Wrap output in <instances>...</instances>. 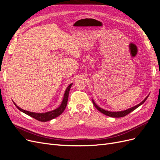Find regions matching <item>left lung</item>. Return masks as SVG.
Masks as SVG:
<instances>
[{
  "label": "left lung",
  "mask_w": 160,
  "mask_h": 160,
  "mask_svg": "<svg viewBox=\"0 0 160 160\" xmlns=\"http://www.w3.org/2000/svg\"><path fill=\"white\" fill-rule=\"evenodd\" d=\"M148 98V96H147L146 98V99H145L143 101H142V102L140 103L139 104L134 106V107H133L132 108H129V109H128L127 110H124V111H116V112H113V111H106L105 109H101V108L99 107V106H98V105L95 104V103L94 102L93 100H92V101H93V103L94 106L95 107V108L98 109V110H99L100 112H101L102 113H103V114H105L106 115H108V116H109V117H112V118H122V117H124V116H125V115H127L128 114H129V113L132 112V111H133V110H135V109H137L138 107H139L140 105H142L145 102V101H146Z\"/></svg>",
  "instance_id": "obj_1"
}]
</instances>
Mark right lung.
Returning a JSON list of instances; mask_svg holds the SVG:
<instances>
[{
	"label": "right lung",
	"instance_id": "add662e5",
	"mask_svg": "<svg viewBox=\"0 0 160 160\" xmlns=\"http://www.w3.org/2000/svg\"><path fill=\"white\" fill-rule=\"evenodd\" d=\"M72 85V83L70 84L68 87H67V88L65 92V95H64V98L63 99H62V103L61 104V105L59 106V108L57 109L51 111H49V112H47V113H33V112H31V111H28L26 110H24L21 108H20L19 107L14 103V105H16V107L20 110L22 112L25 113V114L31 116V117L35 118V119L39 121V122H47V121H50L52 119H54L58 116L60 115L62 112H63L64 110L66 108V106L67 104V101H68V98H69V91L70 89L71 88V85Z\"/></svg>",
	"mask_w": 160,
	"mask_h": 160
}]
</instances>
